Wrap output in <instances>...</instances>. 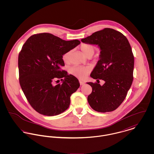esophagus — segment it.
<instances>
[{
  "label": "esophagus",
  "instance_id": "1",
  "mask_svg": "<svg viewBox=\"0 0 154 154\" xmlns=\"http://www.w3.org/2000/svg\"><path fill=\"white\" fill-rule=\"evenodd\" d=\"M79 83H80L81 85H83L85 84V82H84L82 81H81V80H79Z\"/></svg>",
  "mask_w": 154,
  "mask_h": 154
}]
</instances>
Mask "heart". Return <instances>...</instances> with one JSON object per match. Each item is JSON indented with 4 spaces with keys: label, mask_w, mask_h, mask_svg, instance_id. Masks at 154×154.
Here are the masks:
<instances>
[{
    "label": "heart",
    "mask_w": 154,
    "mask_h": 154,
    "mask_svg": "<svg viewBox=\"0 0 154 154\" xmlns=\"http://www.w3.org/2000/svg\"><path fill=\"white\" fill-rule=\"evenodd\" d=\"M80 48L82 53L86 57L89 55L92 56L95 52V47L90 44H82L81 45ZM70 53V51H69L65 53L62 56L63 60L65 63L69 62ZM90 70L91 68L88 66H74L70 68V73L80 79L85 78Z\"/></svg>",
    "instance_id": "b5f03b06"
}]
</instances>
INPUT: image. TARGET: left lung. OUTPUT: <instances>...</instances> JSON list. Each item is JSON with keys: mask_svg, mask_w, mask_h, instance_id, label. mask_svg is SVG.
Instances as JSON below:
<instances>
[{"mask_svg": "<svg viewBox=\"0 0 154 154\" xmlns=\"http://www.w3.org/2000/svg\"><path fill=\"white\" fill-rule=\"evenodd\" d=\"M84 43L98 45L100 60L90 76L105 83L88 82L92 89L88 102L93 110L106 112L117 109L132 85L134 56L127 38L120 32L104 28L81 39Z\"/></svg>", "mask_w": 154, "mask_h": 154, "instance_id": "1", "label": "left lung"}]
</instances>
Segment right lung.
<instances>
[{"mask_svg":"<svg viewBox=\"0 0 154 154\" xmlns=\"http://www.w3.org/2000/svg\"><path fill=\"white\" fill-rule=\"evenodd\" d=\"M80 43L44 32L31 36L22 46L18 57L20 84L30 105L40 114L54 116L69 108L70 96L80 84L60 66H65L63 55ZM54 79L62 83L53 86Z\"/></svg>","mask_w":154,"mask_h":154,"instance_id":"1","label":"right lung"}]
</instances>
